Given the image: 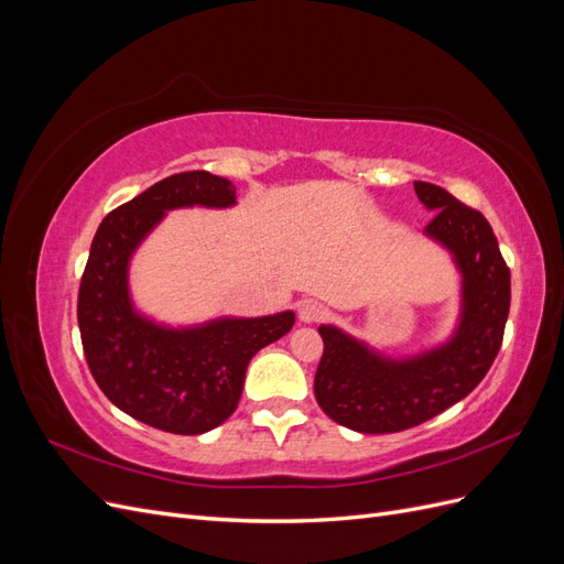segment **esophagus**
<instances>
[{
  "instance_id": "obj_1",
  "label": "esophagus",
  "mask_w": 564,
  "mask_h": 564,
  "mask_svg": "<svg viewBox=\"0 0 564 564\" xmlns=\"http://www.w3.org/2000/svg\"><path fill=\"white\" fill-rule=\"evenodd\" d=\"M324 315H327V311H324L317 301H303V303H299V319L305 322V324L319 322Z\"/></svg>"
}]
</instances>
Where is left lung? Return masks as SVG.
<instances>
[{
    "mask_svg": "<svg viewBox=\"0 0 564 564\" xmlns=\"http://www.w3.org/2000/svg\"><path fill=\"white\" fill-rule=\"evenodd\" d=\"M435 218L423 228L452 256L458 315L447 338L416 352L390 355L336 324H319L324 352L315 373L322 412L357 433H400L464 400L485 379L503 338L510 270L487 218L445 187L414 181Z\"/></svg>",
    "mask_w": 564,
    "mask_h": 564,
    "instance_id": "obj_1",
    "label": "left lung"
}]
</instances>
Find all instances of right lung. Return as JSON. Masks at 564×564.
Here are the masks:
<instances>
[{
  "instance_id": "obj_1",
  "label": "right lung",
  "mask_w": 564,
  "mask_h": 564,
  "mask_svg": "<svg viewBox=\"0 0 564 564\" xmlns=\"http://www.w3.org/2000/svg\"><path fill=\"white\" fill-rule=\"evenodd\" d=\"M235 193L224 176L174 174L108 214L94 235L77 301L84 355L106 398L152 429H216L240 402L251 357L294 327V311L172 324L135 305L131 261L166 214L232 209Z\"/></svg>"
}]
</instances>
